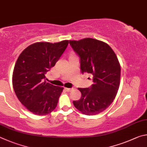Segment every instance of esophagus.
Wrapping results in <instances>:
<instances>
[{"mask_svg":"<svg viewBox=\"0 0 147 147\" xmlns=\"http://www.w3.org/2000/svg\"><path fill=\"white\" fill-rule=\"evenodd\" d=\"M74 88H65V90L67 91V92H71L72 90H73Z\"/></svg>","mask_w":147,"mask_h":147,"instance_id":"obj_1","label":"esophagus"}]
</instances>
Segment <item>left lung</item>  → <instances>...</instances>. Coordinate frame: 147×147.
<instances>
[{
	"label": "left lung",
	"instance_id": "left-lung-1",
	"mask_svg": "<svg viewBox=\"0 0 147 147\" xmlns=\"http://www.w3.org/2000/svg\"><path fill=\"white\" fill-rule=\"evenodd\" d=\"M81 58L82 73L93 75L90 88H79L82 97L74 101V107L83 114L93 115L106 110L114 101L120 84L121 66L112 48L92 38L69 40Z\"/></svg>",
	"mask_w": 147,
	"mask_h": 147
}]
</instances>
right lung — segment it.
<instances>
[{"mask_svg":"<svg viewBox=\"0 0 147 147\" xmlns=\"http://www.w3.org/2000/svg\"><path fill=\"white\" fill-rule=\"evenodd\" d=\"M68 43V40L33 43L17 59L13 72V87L20 102L33 114L47 115L57 105L64 88L47 83L45 74L55 66Z\"/></svg>","mask_w":147,"mask_h":147,"instance_id":"obj_1","label":"right lung"}]
</instances>
